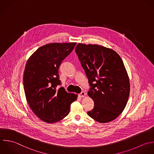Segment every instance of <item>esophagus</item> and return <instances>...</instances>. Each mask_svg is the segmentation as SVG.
Instances as JSON below:
<instances>
[{"instance_id": "34e87169", "label": "esophagus", "mask_w": 154, "mask_h": 154, "mask_svg": "<svg viewBox=\"0 0 154 154\" xmlns=\"http://www.w3.org/2000/svg\"><path fill=\"white\" fill-rule=\"evenodd\" d=\"M86 96V93L84 92H82L80 94H79V97H80L81 98H83Z\"/></svg>"}]
</instances>
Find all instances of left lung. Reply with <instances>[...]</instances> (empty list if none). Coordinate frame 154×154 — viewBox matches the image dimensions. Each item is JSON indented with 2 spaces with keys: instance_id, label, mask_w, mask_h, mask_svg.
I'll list each match as a JSON object with an SVG mask.
<instances>
[{
  "instance_id": "1",
  "label": "left lung",
  "mask_w": 154,
  "mask_h": 154,
  "mask_svg": "<svg viewBox=\"0 0 154 154\" xmlns=\"http://www.w3.org/2000/svg\"><path fill=\"white\" fill-rule=\"evenodd\" d=\"M75 50L91 86L88 94L94 107L88 115L100 123L113 121L124 111L130 91L122 59L113 50L98 44L79 43Z\"/></svg>"
}]
</instances>
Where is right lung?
I'll return each mask as SVG.
<instances>
[{"label":"right lung","mask_w":154,"mask_h":154,"mask_svg":"<svg viewBox=\"0 0 154 154\" xmlns=\"http://www.w3.org/2000/svg\"><path fill=\"white\" fill-rule=\"evenodd\" d=\"M76 42L50 43L38 48L27 60L23 85L27 103L41 120L56 123L66 117L77 95L68 93L60 85L59 68Z\"/></svg>","instance_id":"add662e5"}]
</instances>
